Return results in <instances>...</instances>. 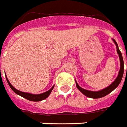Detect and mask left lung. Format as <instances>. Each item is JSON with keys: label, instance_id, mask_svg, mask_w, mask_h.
<instances>
[{"label": "left lung", "instance_id": "8db88e82", "mask_svg": "<svg viewBox=\"0 0 127 127\" xmlns=\"http://www.w3.org/2000/svg\"><path fill=\"white\" fill-rule=\"evenodd\" d=\"M113 40H114V43H115V45H116L117 53L119 54V59H120L121 63L120 70H119L118 76H117V78L115 79V81H114L110 86H108L106 88L102 90L99 91H91L85 90L84 89L80 87V86H79V85L78 84V83L76 82L77 88H78V89L84 95L87 96L88 97L92 98H102L103 97V96H106L107 95H108V94L110 93L112 91H113L116 87H117V86L119 85L121 81L122 80L123 76V72H124V62H123V59L122 54L121 53L120 50H119V47H118V45H117V42H116V41H115V40H114V39H113Z\"/></svg>", "mask_w": 127, "mask_h": 127}]
</instances>
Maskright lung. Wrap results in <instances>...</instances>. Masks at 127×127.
<instances>
[{
  "instance_id": "right-lung-1",
  "label": "right lung",
  "mask_w": 127,
  "mask_h": 127,
  "mask_svg": "<svg viewBox=\"0 0 127 127\" xmlns=\"http://www.w3.org/2000/svg\"><path fill=\"white\" fill-rule=\"evenodd\" d=\"M6 78L7 82H8V85H9V86L10 87V88L12 89V90H13V91H14V93H15L17 94V95H20L21 96H22V97L29 100L34 101V102H38V101H41V100H43L44 99H46V98H47L48 96H49V95H50V93H51V92L52 91V90H53V87H54V86H53L51 89H49V91H47L44 93L39 94V95H33V94L21 92V91H20L17 90L16 89L14 88V87L11 85V83H10L9 80H8L6 76Z\"/></svg>"
}]
</instances>
